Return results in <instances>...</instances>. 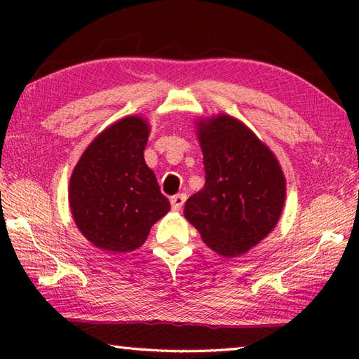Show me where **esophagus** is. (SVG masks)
Segmentation results:
<instances>
[{"mask_svg": "<svg viewBox=\"0 0 359 359\" xmlns=\"http://www.w3.org/2000/svg\"><path fill=\"white\" fill-rule=\"evenodd\" d=\"M185 199H187V196L184 193H179V194H175V196H172L171 198V205H172V210H180L182 209V205H184V203H185Z\"/></svg>", "mask_w": 359, "mask_h": 359, "instance_id": "obj_1", "label": "esophagus"}]
</instances>
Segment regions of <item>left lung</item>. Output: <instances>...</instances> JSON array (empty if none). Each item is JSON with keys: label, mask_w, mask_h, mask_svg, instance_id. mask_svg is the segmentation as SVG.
Masks as SVG:
<instances>
[{"label": "left lung", "mask_w": 359, "mask_h": 359, "mask_svg": "<svg viewBox=\"0 0 359 359\" xmlns=\"http://www.w3.org/2000/svg\"><path fill=\"white\" fill-rule=\"evenodd\" d=\"M205 184L185 203L204 244L234 258L263 241L280 218L285 177L272 151L229 115L201 120Z\"/></svg>", "instance_id": "1"}]
</instances>
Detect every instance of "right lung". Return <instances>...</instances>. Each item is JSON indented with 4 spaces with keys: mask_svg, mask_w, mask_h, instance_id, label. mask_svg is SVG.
Returning a JSON list of instances; mask_svg holds the SVG:
<instances>
[{
    "mask_svg": "<svg viewBox=\"0 0 359 359\" xmlns=\"http://www.w3.org/2000/svg\"><path fill=\"white\" fill-rule=\"evenodd\" d=\"M147 137L144 118H121L88 145L72 171V217L85 238L102 250H136L151 224L171 209L154 171L145 165Z\"/></svg>",
    "mask_w": 359,
    "mask_h": 359,
    "instance_id": "add662e5",
    "label": "right lung"
}]
</instances>
